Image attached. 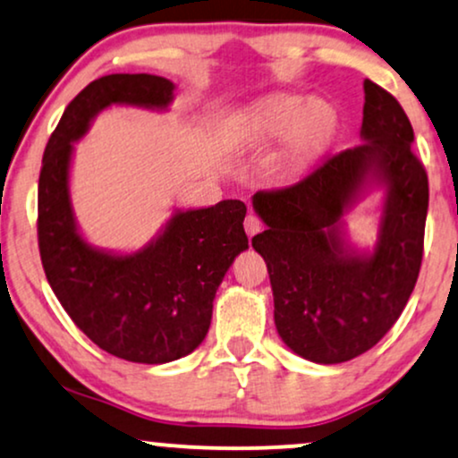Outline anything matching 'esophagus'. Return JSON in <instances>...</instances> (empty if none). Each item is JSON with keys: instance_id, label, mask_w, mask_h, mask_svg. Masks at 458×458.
Returning <instances> with one entry per match:
<instances>
[{"instance_id": "34e87169", "label": "esophagus", "mask_w": 458, "mask_h": 458, "mask_svg": "<svg viewBox=\"0 0 458 458\" xmlns=\"http://www.w3.org/2000/svg\"><path fill=\"white\" fill-rule=\"evenodd\" d=\"M259 230H262V222H259V217L253 216V213H249V216L245 217V233H247V236L258 234Z\"/></svg>"}]
</instances>
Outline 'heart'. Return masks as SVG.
Returning a JSON list of instances; mask_svg holds the SVG:
<instances>
[{
	"label": "heart",
	"instance_id": "1",
	"mask_svg": "<svg viewBox=\"0 0 458 458\" xmlns=\"http://www.w3.org/2000/svg\"><path fill=\"white\" fill-rule=\"evenodd\" d=\"M253 135L281 139L287 135V156L293 166L304 165L326 146L335 129V112L326 101L302 95H275L258 103L247 115Z\"/></svg>",
	"mask_w": 458,
	"mask_h": 458
}]
</instances>
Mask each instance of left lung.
<instances>
[{"label": "left lung", "mask_w": 458, "mask_h": 458, "mask_svg": "<svg viewBox=\"0 0 458 458\" xmlns=\"http://www.w3.org/2000/svg\"><path fill=\"white\" fill-rule=\"evenodd\" d=\"M363 92L361 146L251 199L266 224L251 245L268 266L276 332L296 355L326 366L361 355L389 332L422 262L429 182L412 152V124L372 80ZM374 185L386 190V205L369 252L345 241L342 216Z\"/></svg>", "instance_id": "obj_1"}]
</instances>
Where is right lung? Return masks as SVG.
I'll list each match as a JSON object with an SVG mask.
<instances>
[{"label":"right lung","mask_w":458,"mask_h":458,"mask_svg":"<svg viewBox=\"0 0 458 458\" xmlns=\"http://www.w3.org/2000/svg\"><path fill=\"white\" fill-rule=\"evenodd\" d=\"M175 84L160 75L112 73L69 103L42 158L38 188L39 256L63 309L99 349L126 361L169 363L205 340L213 298L249 247L241 200L175 211L135 253L90 245L75 222L69 169L73 143L109 106L169 109Z\"/></svg>","instance_id":"add662e5"}]
</instances>
